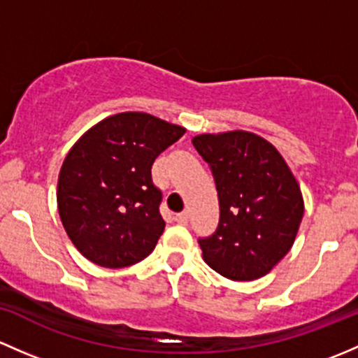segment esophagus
<instances>
[{"label":"esophagus","mask_w":358,"mask_h":358,"mask_svg":"<svg viewBox=\"0 0 358 358\" xmlns=\"http://www.w3.org/2000/svg\"><path fill=\"white\" fill-rule=\"evenodd\" d=\"M187 217H189V212H187V210H184V212H180V213H178V215H176V220H178L179 224H186Z\"/></svg>","instance_id":"1"}]
</instances>
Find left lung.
<instances>
[{"label": "left lung", "mask_w": 358, "mask_h": 358, "mask_svg": "<svg viewBox=\"0 0 358 358\" xmlns=\"http://www.w3.org/2000/svg\"><path fill=\"white\" fill-rule=\"evenodd\" d=\"M193 146L210 165L220 219L200 238L203 260L233 281H253L272 271L296 238L303 196L281 153L248 131L200 134Z\"/></svg>", "instance_id": "1"}]
</instances>
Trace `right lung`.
<instances>
[{
    "label": "right lung",
    "mask_w": 358,
    "mask_h": 358,
    "mask_svg": "<svg viewBox=\"0 0 358 358\" xmlns=\"http://www.w3.org/2000/svg\"><path fill=\"white\" fill-rule=\"evenodd\" d=\"M186 129L124 112L84 132L58 176V213L76 248L101 267L138 264L165 229L152 165Z\"/></svg>",
    "instance_id": "add662e5"
}]
</instances>
